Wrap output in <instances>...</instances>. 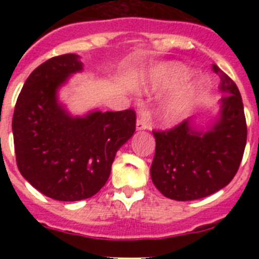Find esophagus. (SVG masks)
Masks as SVG:
<instances>
[{
    "mask_svg": "<svg viewBox=\"0 0 259 259\" xmlns=\"http://www.w3.org/2000/svg\"><path fill=\"white\" fill-rule=\"evenodd\" d=\"M149 127H150V124H149V122L146 120V119H144V118L137 119V122H136L137 131H144V130H148Z\"/></svg>",
    "mask_w": 259,
    "mask_h": 259,
    "instance_id": "1",
    "label": "esophagus"
}]
</instances>
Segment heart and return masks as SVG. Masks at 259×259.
I'll list each match as a JSON object with an SVG mask.
<instances>
[{
	"mask_svg": "<svg viewBox=\"0 0 259 259\" xmlns=\"http://www.w3.org/2000/svg\"><path fill=\"white\" fill-rule=\"evenodd\" d=\"M193 75V70L182 63H170L157 72L154 87L159 91H172L189 79ZM206 80L203 77L194 80L174 92L162 105L161 115L166 122H178L194 107L200 100L201 95L206 89Z\"/></svg>",
	"mask_w": 259,
	"mask_h": 259,
	"instance_id": "1",
	"label": "heart"
}]
</instances>
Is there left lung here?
Masks as SVG:
<instances>
[{
	"mask_svg": "<svg viewBox=\"0 0 259 259\" xmlns=\"http://www.w3.org/2000/svg\"><path fill=\"white\" fill-rule=\"evenodd\" d=\"M223 93L218 116L206 127L193 118L168 131H153L155 154L150 167L153 184L164 197L192 201L224 188L236 175L246 145V122L239 88L218 66Z\"/></svg>",
	"mask_w": 259,
	"mask_h": 259,
	"instance_id": "obj_1",
	"label": "left lung"
}]
</instances>
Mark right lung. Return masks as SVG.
Instances as JSON below:
<instances>
[{"label": "right lung", "instance_id": "add662e5", "mask_svg": "<svg viewBox=\"0 0 259 259\" xmlns=\"http://www.w3.org/2000/svg\"><path fill=\"white\" fill-rule=\"evenodd\" d=\"M83 70L76 54L53 57L32 71L13 116L14 148L23 178L58 201L92 197L110 176L116 152L132 137L136 114L93 110L72 116L58 91Z\"/></svg>", "mask_w": 259, "mask_h": 259}]
</instances>
